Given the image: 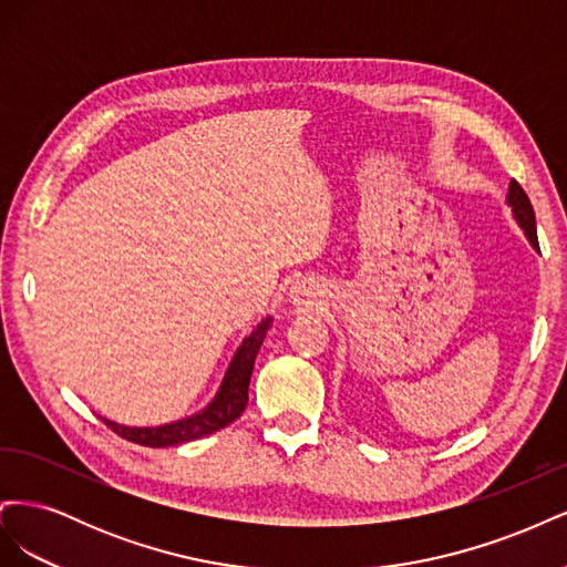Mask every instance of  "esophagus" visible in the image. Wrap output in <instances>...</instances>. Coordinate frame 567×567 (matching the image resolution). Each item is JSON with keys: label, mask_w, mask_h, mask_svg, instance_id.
Wrapping results in <instances>:
<instances>
[{"label": "esophagus", "mask_w": 567, "mask_h": 567, "mask_svg": "<svg viewBox=\"0 0 567 567\" xmlns=\"http://www.w3.org/2000/svg\"><path fill=\"white\" fill-rule=\"evenodd\" d=\"M290 298H293V302L300 307H312L319 298V288L310 281H300L290 288Z\"/></svg>", "instance_id": "34e87169"}]
</instances>
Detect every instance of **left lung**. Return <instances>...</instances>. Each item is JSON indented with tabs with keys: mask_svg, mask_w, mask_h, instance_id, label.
<instances>
[{
	"mask_svg": "<svg viewBox=\"0 0 567 567\" xmlns=\"http://www.w3.org/2000/svg\"><path fill=\"white\" fill-rule=\"evenodd\" d=\"M506 203L511 205L513 217H516V221L520 225V229L525 231L527 241H529L532 246H535V248H539V244H537V221H535V210H532V203H529L527 194L523 192V186H520L516 179H513V182L508 184Z\"/></svg>",
	"mask_w": 567,
	"mask_h": 567,
	"instance_id": "1",
	"label": "left lung"
}]
</instances>
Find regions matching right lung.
<instances>
[{
  "instance_id": "add662e5",
  "label": "right lung",
  "mask_w": 567,
  "mask_h": 567,
  "mask_svg": "<svg viewBox=\"0 0 567 567\" xmlns=\"http://www.w3.org/2000/svg\"><path fill=\"white\" fill-rule=\"evenodd\" d=\"M269 323H271V317L262 319L257 323V329L241 342V348L236 350L231 364L225 373V381H221L215 394V400L203 411H198V414L175 423L156 425V427H130L109 419H104V423L120 437H125L134 444H144V447H175V444H184V442L210 435L215 431H221V427L241 416L248 404V385L252 375V364H255L257 352H260Z\"/></svg>"
}]
</instances>
